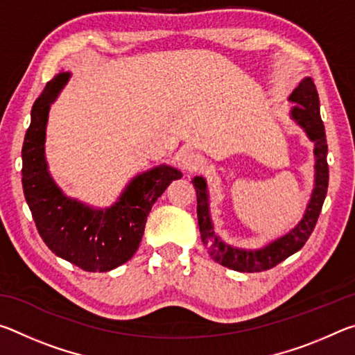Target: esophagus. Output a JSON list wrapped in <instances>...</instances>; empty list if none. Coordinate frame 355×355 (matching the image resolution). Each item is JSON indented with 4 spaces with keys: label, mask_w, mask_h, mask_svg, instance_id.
Returning a JSON list of instances; mask_svg holds the SVG:
<instances>
[{
    "label": "esophagus",
    "mask_w": 355,
    "mask_h": 355,
    "mask_svg": "<svg viewBox=\"0 0 355 355\" xmlns=\"http://www.w3.org/2000/svg\"><path fill=\"white\" fill-rule=\"evenodd\" d=\"M203 159L199 153L192 152V150H188V152H184L182 156H180V166L183 167L186 172H194L199 169L202 166Z\"/></svg>",
    "instance_id": "obj_1"
}]
</instances>
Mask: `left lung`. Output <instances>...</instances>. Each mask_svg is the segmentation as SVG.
Wrapping results in <instances>:
<instances>
[{"label":"left lung","mask_w":355,"mask_h":355,"mask_svg":"<svg viewBox=\"0 0 355 355\" xmlns=\"http://www.w3.org/2000/svg\"><path fill=\"white\" fill-rule=\"evenodd\" d=\"M296 106L290 112L300 128L305 131L309 139L315 144V184L311 191L310 200L305 208L302 219L294 225L290 232L282 235L274 241L268 243L260 249H241L222 241L216 235L214 225L209 214V194L207 180L203 177H194L192 184L197 194V219H199L200 236L207 245L209 255L214 261L233 271L239 272H260L274 268L275 264L286 260L288 257L302 248L313 232L316 220L320 218L324 199L329 186V166H327V142L326 131L320 114V97H318L315 83L311 78H305L299 83L288 98Z\"/></svg>","instance_id":"1"}]
</instances>
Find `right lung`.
I'll use <instances>...</instances> for the list:
<instances>
[{
    "mask_svg": "<svg viewBox=\"0 0 355 355\" xmlns=\"http://www.w3.org/2000/svg\"><path fill=\"white\" fill-rule=\"evenodd\" d=\"M70 76V71H59L34 101L21 148L23 192L39 235L53 254L84 271L106 272L135 255L153 203L183 173L167 164L142 172L107 208L89 207L65 196L48 171L45 139L51 103Z\"/></svg>",
    "mask_w": 355,
    "mask_h": 355,
    "instance_id": "1",
    "label": "right lung"
}]
</instances>
